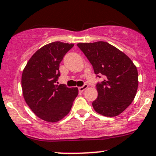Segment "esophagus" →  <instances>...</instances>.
Here are the masks:
<instances>
[{
  "label": "esophagus",
  "mask_w": 156,
  "mask_h": 156,
  "mask_svg": "<svg viewBox=\"0 0 156 156\" xmlns=\"http://www.w3.org/2000/svg\"><path fill=\"white\" fill-rule=\"evenodd\" d=\"M88 85H87V84H85L83 86L79 87V88H78V90H79L80 92H84V91H85L86 88H88Z\"/></svg>",
  "instance_id": "obj_1"
}]
</instances>
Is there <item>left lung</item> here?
<instances>
[{"mask_svg": "<svg viewBox=\"0 0 156 156\" xmlns=\"http://www.w3.org/2000/svg\"><path fill=\"white\" fill-rule=\"evenodd\" d=\"M77 45L92 64L95 75L106 78L96 85L98 97L92 102L95 111L108 117L118 116L130 106L137 93L136 66L124 53L106 42Z\"/></svg>", "mask_w": 156, "mask_h": 156, "instance_id": "1", "label": "left lung"}]
</instances>
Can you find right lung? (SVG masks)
<instances>
[{
    "label": "right lung",
    "mask_w": 156,
    "mask_h": 156,
    "mask_svg": "<svg viewBox=\"0 0 156 156\" xmlns=\"http://www.w3.org/2000/svg\"><path fill=\"white\" fill-rule=\"evenodd\" d=\"M73 43L53 42L33 54L22 71L23 97L31 110L49 123L61 120L69 113L78 88L55 85L60 76V63Z\"/></svg>",
    "instance_id": "add662e5"
}]
</instances>
